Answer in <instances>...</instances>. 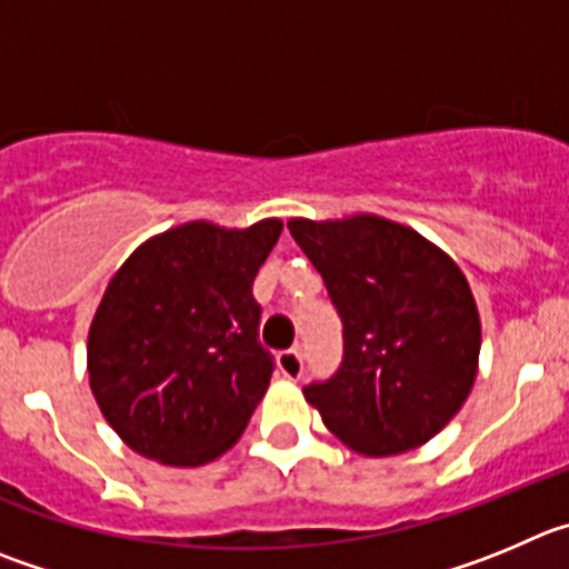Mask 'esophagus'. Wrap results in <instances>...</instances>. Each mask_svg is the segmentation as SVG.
<instances>
[{"label": "esophagus", "mask_w": 569, "mask_h": 569, "mask_svg": "<svg viewBox=\"0 0 569 569\" xmlns=\"http://www.w3.org/2000/svg\"><path fill=\"white\" fill-rule=\"evenodd\" d=\"M278 368L286 379H300L302 376V353L297 348L283 350L278 357Z\"/></svg>", "instance_id": "1"}]
</instances>
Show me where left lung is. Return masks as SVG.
<instances>
[{
    "label": "left lung",
    "mask_w": 569,
    "mask_h": 569,
    "mask_svg": "<svg viewBox=\"0 0 569 569\" xmlns=\"http://www.w3.org/2000/svg\"><path fill=\"white\" fill-rule=\"evenodd\" d=\"M289 232L342 317V365L306 387L322 423L370 458L410 452L458 416L480 359V315L460 267L381 216L291 219Z\"/></svg>",
    "instance_id": "obj_1"
}]
</instances>
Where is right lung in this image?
Wrapping results in <instances>:
<instances>
[{"instance_id":"1","label":"right lung","mask_w":569,"mask_h":569,"mask_svg":"<svg viewBox=\"0 0 569 569\" xmlns=\"http://www.w3.org/2000/svg\"><path fill=\"white\" fill-rule=\"evenodd\" d=\"M283 232L188 221L148 238L106 286L89 328V387L142 458L204 466L247 429L272 379L252 280Z\"/></svg>"}]
</instances>
